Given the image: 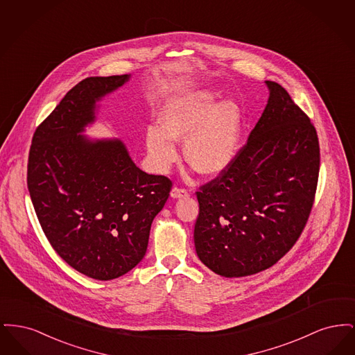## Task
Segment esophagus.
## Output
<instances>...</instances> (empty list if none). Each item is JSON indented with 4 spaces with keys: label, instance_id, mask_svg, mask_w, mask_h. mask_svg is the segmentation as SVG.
<instances>
[{
    "label": "esophagus",
    "instance_id": "1",
    "mask_svg": "<svg viewBox=\"0 0 355 355\" xmlns=\"http://www.w3.org/2000/svg\"><path fill=\"white\" fill-rule=\"evenodd\" d=\"M187 196H189L187 190H185V189H180V187H173L171 191H170V197L174 198V200H177V198H184V197H187Z\"/></svg>",
    "mask_w": 355,
    "mask_h": 355
}]
</instances>
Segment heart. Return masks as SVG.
<instances>
[{"label": "heart", "instance_id": "obj_1", "mask_svg": "<svg viewBox=\"0 0 355 355\" xmlns=\"http://www.w3.org/2000/svg\"><path fill=\"white\" fill-rule=\"evenodd\" d=\"M161 126L146 130L145 142L153 165L169 169L178 159L177 142L185 141L186 162L206 177L220 175L238 154L242 139V112L234 101L218 102L209 89L170 97L162 106Z\"/></svg>", "mask_w": 355, "mask_h": 355}]
</instances>
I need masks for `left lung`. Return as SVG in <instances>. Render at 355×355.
Masks as SVG:
<instances>
[{
    "label": "left lung",
    "mask_w": 355,
    "mask_h": 355,
    "mask_svg": "<svg viewBox=\"0 0 355 355\" xmlns=\"http://www.w3.org/2000/svg\"><path fill=\"white\" fill-rule=\"evenodd\" d=\"M248 144L197 193L198 258L233 278L269 269L293 248L309 218L320 173L315 128L277 83Z\"/></svg>",
    "instance_id": "left-lung-1"
}]
</instances>
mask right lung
Wrapping results in <instances>:
<instances>
[{"instance_id":"obj_1","label":"right lung","mask_w":355,"mask_h":355,"mask_svg":"<svg viewBox=\"0 0 355 355\" xmlns=\"http://www.w3.org/2000/svg\"><path fill=\"white\" fill-rule=\"evenodd\" d=\"M132 74L89 77L70 89L35 130L28 189L53 249L98 281L119 278L145 257L154 217L171 181L139 169L119 138H92L103 97Z\"/></svg>"}]
</instances>
